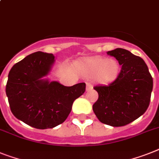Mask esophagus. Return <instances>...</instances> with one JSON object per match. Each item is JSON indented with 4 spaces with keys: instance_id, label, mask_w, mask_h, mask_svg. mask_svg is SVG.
Returning <instances> with one entry per match:
<instances>
[{
    "instance_id": "1",
    "label": "esophagus",
    "mask_w": 159,
    "mask_h": 159,
    "mask_svg": "<svg viewBox=\"0 0 159 159\" xmlns=\"http://www.w3.org/2000/svg\"><path fill=\"white\" fill-rule=\"evenodd\" d=\"M92 89H93V85H92L90 83H87V84H86V90H87V91H89V90Z\"/></svg>"
}]
</instances>
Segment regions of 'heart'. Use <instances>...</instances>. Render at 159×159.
Listing matches in <instances>:
<instances>
[{"label": "heart", "instance_id": "obj_1", "mask_svg": "<svg viewBox=\"0 0 159 159\" xmlns=\"http://www.w3.org/2000/svg\"><path fill=\"white\" fill-rule=\"evenodd\" d=\"M83 69L88 76H96L99 82L106 84L112 82L117 78L120 66L115 59L96 57L85 61Z\"/></svg>", "mask_w": 159, "mask_h": 159}]
</instances>
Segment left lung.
Listing matches in <instances>:
<instances>
[{"instance_id": "obj_1", "label": "left lung", "mask_w": 159, "mask_h": 159, "mask_svg": "<svg viewBox=\"0 0 159 159\" xmlns=\"http://www.w3.org/2000/svg\"><path fill=\"white\" fill-rule=\"evenodd\" d=\"M107 53L119 61L121 70L110 84L93 87L98 93V99L93 110L103 124L122 127L146 111L151 98L153 78L141 57L120 48Z\"/></svg>"}]
</instances>
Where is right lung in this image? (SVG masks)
I'll return each instance as SVG.
<instances>
[{"mask_svg": "<svg viewBox=\"0 0 159 159\" xmlns=\"http://www.w3.org/2000/svg\"><path fill=\"white\" fill-rule=\"evenodd\" d=\"M54 55L35 52L13 66L6 92L10 110L18 119L38 129L53 128L65 121L74 101L85 92V83L66 87L43 80Z\"/></svg>", "mask_w": 159, "mask_h": 159, "instance_id": "right-lung-1", "label": "right lung"}]
</instances>
